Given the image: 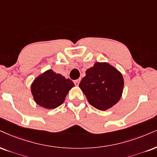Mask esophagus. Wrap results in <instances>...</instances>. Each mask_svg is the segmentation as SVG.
<instances>
[{
  "label": "esophagus",
  "instance_id": "34e87169",
  "mask_svg": "<svg viewBox=\"0 0 157 157\" xmlns=\"http://www.w3.org/2000/svg\"><path fill=\"white\" fill-rule=\"evenodd\" d=\"M79 83H80V79H77V80L74 81V84L75 86H78Z\"/></svg>",
  "mask_w": 157,
  "mask_h": 157
}]
</instances>
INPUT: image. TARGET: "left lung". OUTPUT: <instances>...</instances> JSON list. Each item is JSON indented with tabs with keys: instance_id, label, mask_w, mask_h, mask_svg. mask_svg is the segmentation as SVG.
<instances>
[{
	"instance_id": "1",
	"label": "left lung",
	"mask_w": 157,
	"mask_h": 157,
	"mask_svg": "<svg viewBox=\"0 0 157 157\" xmlns=\"http://www.w3.org/2000/svg\"><path fill=\"white\" fill-rule=\"evenodd\" d=\"M79 87L89 103L97 109L105 111L121 98L124 88L121 73L107 63H95L86 71Z\"/></svg>"
}]
</instances>
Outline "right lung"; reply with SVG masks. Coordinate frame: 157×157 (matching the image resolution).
Masks as SVG:
<instances>
[{"label": "right lung", "mask_w": 157, "mask_h": 157, "mask_svg": "<svg viewBox=\"0 0 157 157\" xmlns=\"http://www.w3.org/2000/svg\"><path fill=\"white\" fill-rule=\"evenodd\" d=\"M73 86L74 84L71 79L50 69L35 79L31 85V92L38 105L52 109L63 103L69 90Z\"/></svg>", "instance_id": "1"}]
</instances>
